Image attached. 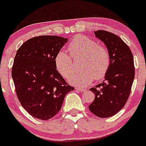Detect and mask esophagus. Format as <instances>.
Here are the masks:
<instances>
[{
  "instance_id": "1",
  "label": "esophagus",
  "mask_w": 146,
  "mask_h": 146,
  "mask_svg": "<svg viewBox=\"0 0 146 146\" xmlns=\"http://www.w3.org/2000/svg\"><path fill=\"white\" fill-rule=\"evenodd\" d=\"M76 89L77 90V91H78V92H86V89H85V88H80V87H76Z\"/></svg>"
}]
</instances>
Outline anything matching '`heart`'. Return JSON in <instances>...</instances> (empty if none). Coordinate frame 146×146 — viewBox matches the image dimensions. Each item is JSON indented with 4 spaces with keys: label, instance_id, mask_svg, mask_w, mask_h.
Instances as JSON below:
<instances>
[{
    "label": "heart",
    "instance_id": "1",
    "mask_svg": "<svg viewBox=\"0 0 146 146\" xmlns=\"http://www.w3.org/2000/svg\"><path fill=\"white\" fill-rule=\"evenodd\" d=\"M68 51L73 58H82L81 71L75 73L69 81L81 86L88 85L93 79H102L107 74L111 62L108 48L99 44L95 39L79 35L73 38L68 45ZM54 65L58 71L68 78L73 71V60L68 53L60 51L54 57Z\"/></svg>",
    "mask_w": 146,
    "mask_h": 146
}]
</instances>
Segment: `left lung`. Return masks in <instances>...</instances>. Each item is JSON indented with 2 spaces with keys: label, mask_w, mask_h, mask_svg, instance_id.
<instances>
[{
  "label": "left lung",
  "mask_w": 146,
  "mask_h": 146,
  "mask_svg": "<svg viewBox=\"0 0 146 146\" xmlns=\"http://www.w3.org/2000/svg\"><path fill=\"white\" fill-rule=\"evenodd\" d=\"M94 33L108 48L111 62L103 82L90 88L95 99L88 109L96 116L106 118L120 111L130 96L135 77L134 60L130 47L117 35L105 30Z\"/></svg>",
  "instance_id": "1"
}]
</instances>
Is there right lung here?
I'll use <instances>...</instances> for the list:
<instances>
[{
	"mask_svg": "<svg viewBox=\"0 0 146 146\" xmlns=\"http://www.w3.org/2000/svg\"><path fill=\"white\" fill-rule=\"evenodd\" d=\"M68 39L42 35L19 48L11 76L21 106L35 118L47 120L60 110L65 96L74 89L57 70L54 57Z\"/></svg>",
	"mask_w": 146,
	"mask_h": 146,
	"instance_id": "right-lung-1",
	"label": "right lung"
}]
</instances>
